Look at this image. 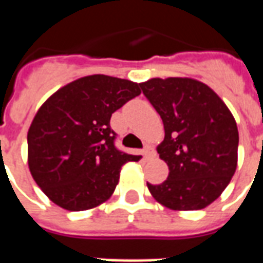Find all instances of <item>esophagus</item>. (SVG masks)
<instances>
[{
  "mask_svg": "<svg viewBox=\"0 0 263 263\" xmlns=\"http://www.w3.org/2000/svg\"><path fill=\"white\" fill-rule=\"evenodd\" d=\"M142 155H143V158H145V159H151V158H152V156H155L154 149L151 148V146H149V145H146V146H145V148H143Z\"/></svg>",
  "mask_w": 263,
  "mask_h": 263,
  "instance_id": "34e87169",
  "label": "esophagus"
}]
</instances>
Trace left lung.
Masks as SVG:
<instances>
[{
    "label": "left lung",
    "mask_w": 263,
    "mask_h": 263,
    "mask_svg": "<svg viewBox=\"0 0 263 263\" xmlns=\"http://www.w3.org/2000/svg\"><path fill=\"white\" fill-rule=\"evenodd\" d=\"M158 111L165 139L158 154L169 166L154 198L171 210H201L220 197L238 162V128L224 101L207 84L189 77L151 79L139 84Z\"/></svg>",
    "instance_id": "obj_1"
}]
</instances>
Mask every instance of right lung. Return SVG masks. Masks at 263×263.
Segmentation results:
<instances>
[{
	"label": "right lung",
	"mask_w": 263,
	"mask_h": 263,
	"mask_svg": "<svg viewBox=\"0 0 263 263\" xmlns=\"http://www.w3.org/2000/svg\"><path fill=\"white\" fill-rule=\"evenodd\" d=\"M141 94L138 83L92 74L59 88L37 109L28 131V165L42 192L69 211L111 197L121 166L141 156L115 148L111 115Z\"/></svg>",
	"instance_id": "obj_1"
}]
</instances>
